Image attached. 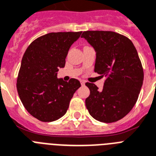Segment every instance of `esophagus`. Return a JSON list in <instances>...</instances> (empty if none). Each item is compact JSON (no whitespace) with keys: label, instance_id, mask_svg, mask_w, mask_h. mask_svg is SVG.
<instances>
[{"label":"esophagus","instance_id":"obj_1","mask_svg":"<svg viewBox=\"0 0 156 156\" xmlns=\"http://www.w3.org/2000/svg\"><path fill=\"white\" fill-rule=\"evenodd\" d=\"M80 84H81V85H84L85 84V81H84V80H80Z\"/></svg>","mask_w":156,"mask_h":156}]
</instances>
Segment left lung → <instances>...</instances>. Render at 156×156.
I'll return each mask as SVG.
<instances>
[{
  "instance_id": "1",
  "label": "left lung",
  "mask_w": 156,
  "mask_h": 156,
  "mask_svg": "<svg viewBox=\"0 0 156 156\" xmlns=\"http://www.w3.org/2000/svg\"><path fill=\"white\" fill-rule=\"evenodd\" d=\"M94 48V72L106 76L103 89L86 83L90 95L86 108L96 120L111 123L124 118L136 103L143 82V69L129 38L113 31L88 30L81 35Z\"/></svg>"
}]
</instances>
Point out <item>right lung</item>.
Listing matches in <instances>:
<instances>
[{"label": "right lung", "instance_id": "1", "mask_svg": "<svg viewBox=\"0 0 156 156\" xmlns=\"http://www.w3.org/2000/svg\"><path fill=\"white\" fill-rule=\"evenodd\" d=\"M80 34L81 31L47 34L33 41L22 57L17 93L26 109L41 122L63 117L80 87L76 79L67 82L57 78L58 68H64L68 51Z\"/></svg>", "mask_w": 156, "mask_h": 156}]
</instances>
